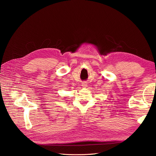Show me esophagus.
Here are the masks:
<instances>
[{"label":"esophagus","mask_w":156,"mask_h":156,"mask_svg":"<svg viewBox=\"0 0 156 156\" xmlns=\"http://www.w3.org/2000/svg\"><path fill=\"white\" fill-rule=\"evenodd\" d=\"M82 87H83L84 88H86L87 87V82H83V83L82 84Z\"/></svg>","instance_id":"esophagus-1"}]
</instances>
